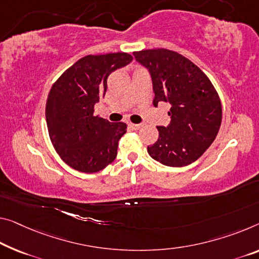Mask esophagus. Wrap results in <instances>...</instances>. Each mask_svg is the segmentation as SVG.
Listing matches in <instances>:
<instances>
[{"label":"esophagus","mask_w":259,"mask_h":259,"mask_svg":"<svg viewBox=\"0 0 259 259\" xmlns=\"http://www.w3.org/2000/svg\"><path fill=\"white\" fill-rule=\"evenodd\" d=\"M128 127H130L131 130H133V131H138V130L141 127V125H139V124H132V122H130Z\"/></svg>","instance_id":"obj_1"}]
</instances>
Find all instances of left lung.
Segmentation results:
<instances>
[{
	"label": "left lung",
	"instance_id": "left-lung-1",
	"mask_svg": "<svg viewBox=\"0 0 259 259\" xmlns=\"http://www.w3.org/2000/svg\"><path fill=\"white\" fill-rule=\"evenodd\" d=\"M138 62L149 70L154 106L171 105L170 124L157 126L158 139L147 147L154 160L168 166H185L197 161L215 140L222 106L215 88L199 67L166 49L134 52Z\"/></svg>",
	"mask_w": 259,
	"mask_h": 259
}]
</instances>
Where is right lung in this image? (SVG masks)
I'll return each instance as SVG.
<instances>
[{"label": "right lung", "mask_w": 259, "mask_h": 259, "mask_svg": "<svg viewBox=\"0 0 259 259\" xmlns=\"http://www.w3.org/2000/svg\"><path fill=\"white\" fill-rule=\"evenodd\" d=\"M133 60L128 53L87 55L69 67L49 93L46 122L61 160L81 172L101 171L114 161L125 122H110L94 114L104 96L107 77Z\"/></svg>", "instance_id": "obj_1"}]
</instances>
